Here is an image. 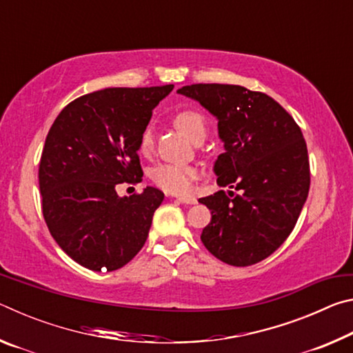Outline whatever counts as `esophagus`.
Returning <instances> with one entry per match:
<instances>
[{
  "label": "esophagus",
  "instance_id": "esophagus-1",
  "mask_svg": "<svg viewBox=\"0 0 353 353\" xmlns=\"http://www.w3.org/2000/svg\"><path fill=\"white\" fill-rule=\"evenodd\" d=\"M177 201L182 202V204H196V198H193V196H179Z\"/></svg>",
  "mask_w": 353,
  "mask_h": 353
}]
</instances>
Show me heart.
Here are the masks:
<instances>
[{
	"label": "heart",
	"mask_w": 353,
	"mask_h": 353,
	"mask_svg": "<svg viewBox=\"0 0 353 353\" xmlns=\"http://www.w3.org/2000/svg\"><path fill=\"white\" fill-rule=\"evenodd\" d=\"M176 128L188 137L190 140H196L199 137H205V119L196 110H181L177 112L174 118ZM154 146V130L152 126H148L141 130L139 149L141 154H149ZM198 177V170L190 165L179 163H160L151 171L152 182L162 188L166 193L172 194H185L188 193L194 179Z\"/></svg>",
	"instance_id": "1"
}]
</instances>
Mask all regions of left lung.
<instances>
[{
  "label": "left lung",
  "instance_id": "1",
  "mask_svg": "<svg viewBox=\"0 0 353 353\" xmlns=\"http://www.w3.org/2000/svg\"><path fill=\"white\" fill-rule=\"evenodd\" d=\"M177 93L216 117L225 151L214 162V174L219 187L240 191L219 190L199 199L212 212L201 240L227 265H255L282 246L307 201L310 163L302 130L277 101L241 85L193 83Z\"/></svg>",
  "mask_w": 353,
  "mask_h": 353
}]
</instances>
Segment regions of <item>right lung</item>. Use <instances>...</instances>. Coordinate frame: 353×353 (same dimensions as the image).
Instances as JSON below:
<instances>
[{
  "label": "right lung",
  "instance_id": "1",
  "mask_svg": "<svg viewBox=\"0 0 353 353\" xmlns=\"http://www.w3.org/2000/svg\"><path fill=\"white\" fill-rule=\"evenodd\" d=\"M174 85L115 87L77 98L59 113L39 165L41 212L65 254L92 271H115L140 252L162 191L117 194L141 182V130Z\"/></svg>",
  "mask_w": 353,
  "mask_h": 353
}]
</instances>
